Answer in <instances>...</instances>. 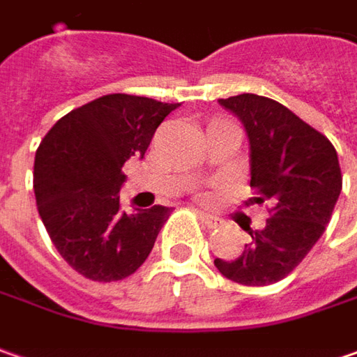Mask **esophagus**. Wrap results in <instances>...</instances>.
I'll return each instance as SVG.
<instances>
[{"instance_id":"34e87169","label":"esophagus","mask_w":357,"mask_h":357,"mask_svg":"<svg viewBox=\"0 0 357 357\" xmlns=\"http://www.w3.org/2000/svg\"><path fill=\"white\" fill-rule=\"evenodd\" d=\"M199 218H202V222L208 225L209 229L218 227V222H220V220H218L215 215H209V213H204V211H199Z\"/></svg>"}]
</instances>
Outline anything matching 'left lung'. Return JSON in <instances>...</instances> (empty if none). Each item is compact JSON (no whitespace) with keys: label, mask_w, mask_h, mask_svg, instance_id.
I'll return each mask as SVG.
<instances>
[{"label":"left lung","mask_w":357,"mask_h":357,"mask_svg":"<svg viewBox=\"0 0 357 357\" xmlns=\"http://www.w3.org/2000/svg\"><path fill=\"white\" fill-rule=\"evenodd\" d=\"M220 105L240 119L250 142V185L257 204L270 202V218L248 234L240 257L213 264L241 286L284 280L307 256L330 224L342 192V172L332 142L278 101L241 93ZM245 229V227H243Z\"/></svg>","instance_id":"1"}]
</instances>
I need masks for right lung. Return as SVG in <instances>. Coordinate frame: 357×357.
I'll use <instances>...</instances> for the list:
<instances>
[{
	"label": "right lung",
	"mask_w": 357,
	"mask_h": 357,
	"mask_svg": "<svg viewBox=\"0 0 357 357\" xmlns=\"http://www.w3.org/2000/svg\"><path fill=\"white\" fill-rule=\"evenodd\" d=\"M179 103L109 93L63 116L41 139L33 163L38 211L61 257L93 282L132 275L172 209L126 213L123 163L144 158L158 126Z\"/></svg>",
	"instance_id": "right-lung-1"
}]
</instances>
